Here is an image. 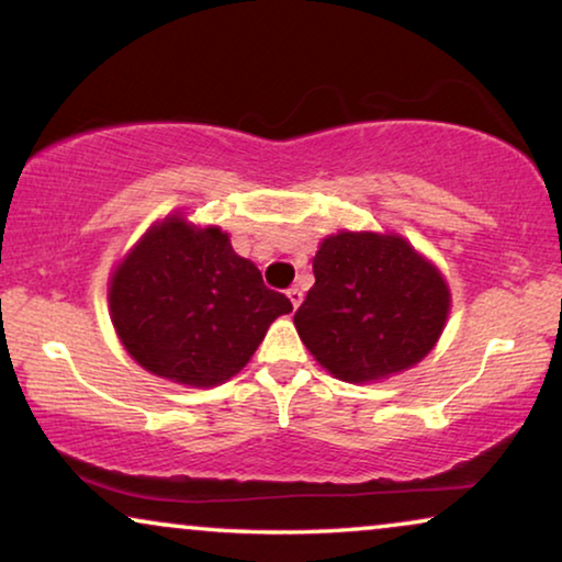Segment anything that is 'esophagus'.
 <instances>
[{
    "mask_svg": "<svg viewBox=\"0 0 562 562\" xmlns=\"http://www.w3.org/2000/svg\"><path fill=\"white\" fill-rule=\"evenodd\" d=\"M288 297H290L292 307H295V311H297L300 303H303V290H300V288H290V290H288Z\"/></svg>",
    "mask_w": 562,
    "mask_h": 562,
    "instance_id": "esophagus-1",
    "label": "esophagus"
}]
</instances>
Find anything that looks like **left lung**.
<instances>
[{
  "instance_id": "1",
  "label": "left lung",
  "mask_w": 562,
  "mask_h": 562,
  "mask_svg": "<svg viewBox=\"0 0 562 562\" xmlns=\"http://www.w3.org/2000/svg\"><path fill=\"white\" fill-rule=\"evenodd\" d=\"M313 274L295 328L328 374L351 384L379 382L436 349L450 290L405 236L344 228L321 241Z\"/></svg>"
}]
</instances>
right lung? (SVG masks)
<instances>
[{
  "label": "right lung",
  "mask_w": 562,
  "mask_h": 562,
  "mask_svg": "<svg viewBox=\"0 0 562 562\" xmlns=\"http://www.w3.org/2000/svg\"><path fill=\"white\" fill-rule=\"evenodd\" d=\"M290 311L221 226H195L180 211L155 221L109 278V315L124 351L183 386L239 374L272 321Z\"/></svg>",
  "instance_id": "1"
}]
</instances>
